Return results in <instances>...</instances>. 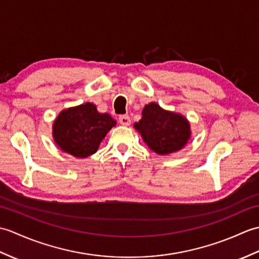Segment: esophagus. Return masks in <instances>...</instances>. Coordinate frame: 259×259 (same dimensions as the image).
Segmentation results:
<instances>
[{"mask_svg": "<svg viewBox=\"0 0 259 259\" xmlns=\"http://www.w3.org/2000/svg\"><path fill=\"white\" fill-rule=\"evenodd\" d=\"M119 122H120V124H122V125H129L130 122H131L130 117H129V115H126V114L120 115V117H119Z\"/></svg>", "mask_w": 259, "mask_h": 259, "instance_id": "34e87169", "label": "esophagus"}]
</instances>
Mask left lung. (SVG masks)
I'll return each mask as SVG.
<instances>
[{"label": "left lung", "mask_w": 259, "mask_h": 259, "mask_svg": "<svg viewBox=\"0 0 259 259\" xmlns=\"http://www.w3.org/2000/svg\"><path fill=\"white\" fill-rule=\"evenodd\" d=\"M142 139L158 155H169L186 146L190 139V123L184 115L167 111L150 102L142 109V118L134 124Z\"/></svg>", "instance_id": "8db88e82"}]
</instances>
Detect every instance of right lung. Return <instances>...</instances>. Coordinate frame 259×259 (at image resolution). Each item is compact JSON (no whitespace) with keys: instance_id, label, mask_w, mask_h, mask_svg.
<instances>
[{"instance_id":"right-lung-1","label":"right lung","mask_w":259,"mask_h":259,"mask_svg":"<svg viewBox=\"0 0 259 259\" xmlns=\"http://www.w3.org/2000/svg\"><path fill=\"white\" fill-rule=\"evenodd\" d=\"M108 113L98 112L93 103L62 110L53 122V139L62 151L76 158H87L97 152L108 131L115 125Z\"/></svg>"}]
</instances>
